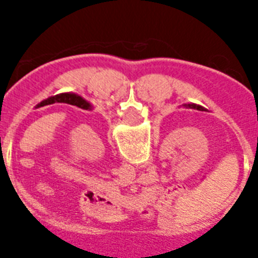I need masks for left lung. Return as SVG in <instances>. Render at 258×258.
Returning <instances> with one entry per match:
<instances>
[{
    "label": "left lung",
    "mask_w": 258,
    "mask_h": 258,
    "mask_svg": "<svg viewBox=\"0 0 258 258\" xmlns=\"http://www.w3.org/2000/svg\"><path fill=\"white\" fill-rule=\"evenodd\" d=\"M53 103H67V104L71 105H76L79 108L83 109H89L91 108V105L89 103H87L83 97L78 96V95H75V93H60V95H56V96H52L49 99H46V100L41 101L38 107H44V105L48 104H53Z\"/></svg>",
    "instance_id": "left-lung-1"
}]
</instances>
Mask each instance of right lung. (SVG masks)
<instances>
[{"mask_svg": "<svg viewBox=\"0 0 258 258\" xmlns=\"http://www.w3.org/2000/svg\"><path fill=\"white\" fill-rule=\"evenodd\" d=\"M187 107H190V108H196V109H200V111H204V108H202V107H200V105H196V104H188Z\"/></svg>", "mask_w": 258, "mask_h": 258, "instance_id": "obj_1", "label": "right lung"}]
</instances>
